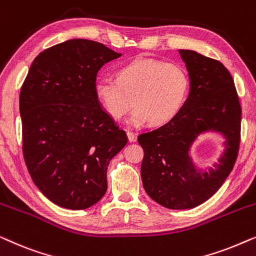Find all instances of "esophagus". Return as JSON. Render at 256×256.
<instances>
[{
  "instance_id": "1",
  "label": "esophagus",
  "mask_w": 256,
  "mask_h": 256,
  "mask_svg": "<svg viewBox=\"0 0 256 256\" xmlns=\"http://www.w3.org/2000/svg\"><path fill=\"white\" fill-rule=\"evenodd\" d=\"M127 136H128L129 142H134L135 140H136V135L132 132H130V130H127Z\"/></svg>"
}]
</instances>
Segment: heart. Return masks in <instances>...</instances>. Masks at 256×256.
Returning <instances> with one entry per match:
<instances>
[{
    "label": "heart",
    "mask_w": 256,
    "mask_h": 256,
    "mask_svg": "<svg viewBox=\"0 0 256 256\" xmlns=\"http://www.w3.org/2000/svg\"><path fill=\"white\" fill-rule=\"evenodd\" d=\"M188 90L190 78L183 66L150 58L134 59L118 68L116 79L98 76L93 84L96 100L115 120L134 101L128 121L135 126L170 121L184 106Z\"/></svg>",
    "instance_id": "b5f03b06"
}]
</instances>
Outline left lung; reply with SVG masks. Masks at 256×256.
<instances>
[{
  "label": "left lung",
  "instance_id": "left-lung-1",
  "mask_svg": "<svg viewBox=\"0 0 256 256\" xmlns=\"http://www.w3.org/2000/svg\"><path fill=\"white\" fill-rule=\"evenodd\" d=\"M180 54L190 78L184 106L166 124L138 138L144 152L143 188L171 210L194 208L219 190L236 164L241 129L240 101L228 70L196 51L180 50ZM206 131L220 132L226 141L220 163L205 172L195 168L188 152Z\"/></svg>",
  "mask_w": 256,
  "mask_h": 256
}]
</instances>
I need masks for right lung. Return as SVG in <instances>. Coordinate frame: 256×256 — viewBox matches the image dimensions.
Segmentation results:
<instances>
[{
	"label": "right lung",
	"instance_id": "obj_1",
	"mask_svg": "<svg viewBox=\"0 0 256 256\" xmlns=\"http://www.w3.org/2000/svg\"><path fill=\"white\" fill-rule=\"evenodd\" d=\"M118 57L98 42L66 40L34 58L22 85L24 160L42 194L62 208L99 202L108 164L128 142L93 90L99 70Z\"/></svg>",
	"mask_w": 256,
	"mask_h": 256
}]
</instances>
